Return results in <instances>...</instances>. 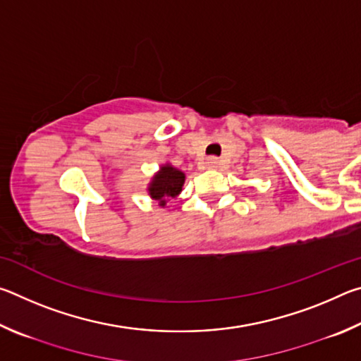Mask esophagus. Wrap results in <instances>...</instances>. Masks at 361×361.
<instances>
[{
  "label": "esophagus",
  "mask_w": 361,
  "mask_h": 361,
  "mask_svg": "<svg viewBox=\"0 0 361 361\" xmlns=\"http://www.w3.org/2000/svg\"><path fill=\"white\" fill-rule=\"evenodd\" d=\"M207 167L209 169H218L219 167V164H221V161H219L218 157H209L207 159Z\"/></svg>",
  "instance_id": "obj_1"
}]
</instances>
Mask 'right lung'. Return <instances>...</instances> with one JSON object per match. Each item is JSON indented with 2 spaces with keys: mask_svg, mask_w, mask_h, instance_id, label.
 Listing matches in <instances>:
<instances>
[{
  "mask_svg": "<svg viewBox=\"0 0 361 361\" xmlns=\"http://www.w3.org/2000/svg\"><path fill=\"white\" fill-rule=\"evenodd\" d=\"M186 175L170 164H164L159 172L152 176L148 186V192L152 200H157L159 205L166 207L167 200L175 199L181 192Z\"/></svg>",
  "mask_w": 361,
  "mask_h": 361,
  "instance_id": "add662e5",
  "label": "right lung"
}]
</instances>
